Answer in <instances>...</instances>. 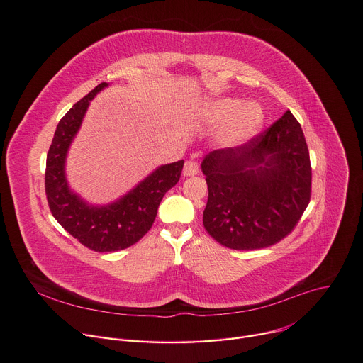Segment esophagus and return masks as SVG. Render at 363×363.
<instances>
[{"instance_id":"esophagus-1","label":"esophagus","mask_w":363,"mask_h":363,"mask_svg":"<svg viewBox=\"0 0 363 363\" xmlns=\"http://www.w3.org/2000/svg\"><path fill=\"white\" fill-rule=\"evenodd\" d=\"M183 173H184V176H196V174L199 173V165H198V162L194 161V160L186 161L184 168H183Z\"/></svg>"}]
</instances>
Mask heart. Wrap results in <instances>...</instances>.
Returning a JSON list of instances; mask_svg holds the SVG:
<instances>
[{"label":"heart","mask_w":363,"mask_h":363,"mask_svg":"<svg viewBox=\"0 0 363 363\" xmlns=\"http://www.w3.org/2000/svg\"><path fill=\"white\" fill-rule=\"evenodd\" d=\"M203 120L211 124H223L231 120L221 133V140L233 145L257 132L262 123V111L259 106L246 105L240 99H221L206 106Z\"/></svg>","instance_id":"heart-1"}]
</instances>
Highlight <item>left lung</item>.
<instances>
[{
	"label": "left lung",
	"mask_w": 363,
	"mask_h": 363,
	"mask_svg": "<svg viewBox=\"0 0 363 363\" xmlns=\"http://www.w3.org/2000/svg\"><path fill=\"white\" fill-rule=\"evenodd\" d=\"M202 172L208 184L203 227L228 249L281 242L311 201L309 149L289 110L247 143L209 152Z\"/></svg>",
	"instance_id": "obj_1"
}]
</instances>
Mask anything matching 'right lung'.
I'll return each mask as SVG.
<instances>
[{
  "mask_svg": "<svg viewBox=\"0 0 363 363\" xmlns=\"http://www.w3.org/2000/svg\"><path fill=\"white\" fill-rule=\"evenodd\" d=\"M105 86V82L99 83L60 120L47 154L45 194L54 218L83 246L95 252H116L133 246L151 230L164 195L180 180L184 161L157 168L130 194L108 206H89L72 194L64 176L67 149L89 101Z\"/></svg>",
  "mask_w": 363,
  "mask_h": 363,
  "instance_id": "right-lung-1",
  "label": "right lung"
}]
</instances>
